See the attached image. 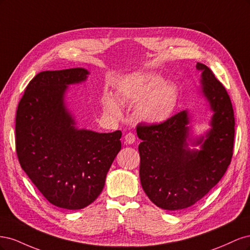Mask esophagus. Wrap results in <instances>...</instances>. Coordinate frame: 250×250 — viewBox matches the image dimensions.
<instances>
[{"label": "esophagus", "mask_w": 250, "mask_h": 250, "mask_svg": "<svg viewBox=\"0 0 250 250\" xmlns=\"http://www.w3.org/2000/svg\"><path fill=\"white\" fill-rule=\"evenodd\" d=\"M124 140H125V143L127 144V145H132V144L135 142V135L133 133L129 132L125 135Z\"/></svg>", "instance_id": "obj_1"}]
</instances>
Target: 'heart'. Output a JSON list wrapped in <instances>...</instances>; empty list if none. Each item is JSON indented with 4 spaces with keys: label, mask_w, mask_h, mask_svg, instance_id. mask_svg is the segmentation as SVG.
<instances>
[{
    "label": "heart",
    "mask_w": 250,
    "mask_h": 250,
    "mask_svg": "<svg viewBox=\"0 0 250 250\" xmlns=\"http://www.w3.org/2000/svg\"><path fill=\"white\" fill-rule=\"evenodd\" d=\"M117 97L126 104L134 105V116L141 122L158 125L168 121L175 111L179 101V89L160 75L143 73L120 81L116 88ZM103 109L108 115L119 116L121 107L110 94L102 99Z\"/></svg>",
    "instance_id": "heart-1"
}]
</instances>
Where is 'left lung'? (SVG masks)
Listing matches in <instances>:
<instances>
[{"instance_id": "8db88e82", "label": "left lung", "mask_w": 250, "mask_h": 250, "mask_svg": "<svg viewBox=\"0 0 250 250\" xmlns=\"http://www.w3.org/2000/svg\"><path fill=\"white\" fill-rule=\"evenodd\" d=\"M199 93L213 112L209 128L196 133L185 109L158 125H139L137 133L144 192L156 207L168 210L190 208L213 188L232 156L234 118L229 97L208 67L196 63Z\"/></svg>"}]
</instances>
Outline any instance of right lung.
I'll return each mask as SVG.
<instances>
[{
	"instance_id": "1",
	"label": "right lung",
	"mask_w": 250,
	"mask_h": 250,
	"mask_svg": "<svg viewBox=\"0 0 250 250\" xmlns=\"http://www.w3.org/2000/svg\"><path fill=\"white\" fill-rule=\"evenodd\" d=\"M88 75L83 67L37 74L17 111L22 170L50 203L66 209L83 208L98 198L121 150L122 132L79 128L67 106L69 86L85 82Z\"/></svg>"
}]
</instances>
